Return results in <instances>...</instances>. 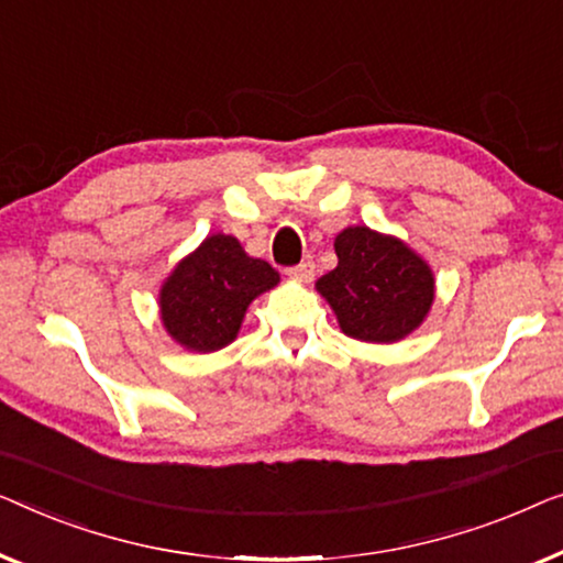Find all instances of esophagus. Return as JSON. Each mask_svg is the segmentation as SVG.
I'll return each mask as SVG.
<instances>
[{"instance_id": "34e87169", "label": "esophagus", "mask_w": 563, "mask_h": 563, "mask_svg": "<svg viewBox=\"0 0 563 563\" xmlns=\"http://www.w3.org/2000/svg\"><path fill=\"white\" fill-rule=\"evenodd\" d=\"M288 275H290L292 280H298V283H311L313 275H316V265L311 263V260H306V263L290 267Z\"/></svg>"}]
</instances>
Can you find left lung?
I'll return each instance as SVG.
<instances>
[{"label":"left lung","instance_id":"8db88e82","mask_svg":"<svg viewBox=\"0 0 563 563\" xmlns=\"http://www.w3.org/2000/svg\"><path fill=\"white\" fill-rule=\"evenodd\" d=\"M339 265L316 280L346 336L393 344L421 327L437 296L429 263L398 236L369 227L336 234Z\"/></svg>","mask_w":563,"mask_h":563}]
</instances>
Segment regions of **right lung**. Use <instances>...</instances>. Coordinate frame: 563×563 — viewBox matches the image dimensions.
<instances>
[{"label":"right lung","mask_w":563,"mask_h":563,"mask_svg":"<svg viewBox=\"0 0 563 563\" xmlns=\"http://www.w3.org/2000/svg\"><path fill=\"white\" fill-rule=\"evenodd\" d=\"M278 283V271L250 257L236 236L211 234L165 278L161 321L186 350L217 352L240 334L252 300Z\"/></svg>","instance_id":"1"}]
</instances>
